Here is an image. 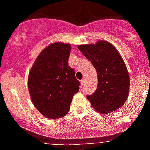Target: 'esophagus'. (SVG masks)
<instances>
[{
	"label": "esophagus",
	"instance_id": "obj_1",
	"mask_svg": "<svg viewBox=\"0 0 150 150\" xmlns=\"http://www.w3.org/2000/svg\"><path fill=\"white\" fill-rule=\"evenodd\" d=\"M80 83H81V86L83 87L84 85V79H83L81 81H80Z\"/></svg>",
	"mask_w": 150,
	"mask_h": 150
}]
</instances>
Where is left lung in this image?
Here are the masks:
<instances>
[{
  "instance_id": "left-lung-1",
  "label": "left lung",
  "mask_w": 150,
  "mask_h": 150,
  "mask_svg": "<svg viewBox=\"0 0 150 150\" xmlns=\"http://www.w3.org/2000/svg\"><path fill=\"white\" fill-rule=\"evenodd\" d=\"M78 49L91 61L97 73V89L87 96L93 108L107 114L123 106L129 96L130 79L117 50L106 41L80 45Z\"/></svg>"
}]
</instances>
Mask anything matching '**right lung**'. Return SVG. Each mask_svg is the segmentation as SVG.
Masks as SVG:
<instances>
[{"instance_id":"obj_1","label":"right lung","mask_w":150,"mask_h":150,"mask_svg":"<svg viewBox=\"0 0 150 150\" xmlns=\"http://www.w3.org/2000/svg\"><path fill=\"white\" fill-rule=\"evenodd\" d=\"M71 45L50 44L38 56L29 73L31 100L41 114L50 119L67 114L73 96L79 89L74 69L68 65Z\"/></svg>"}]
</instances>
